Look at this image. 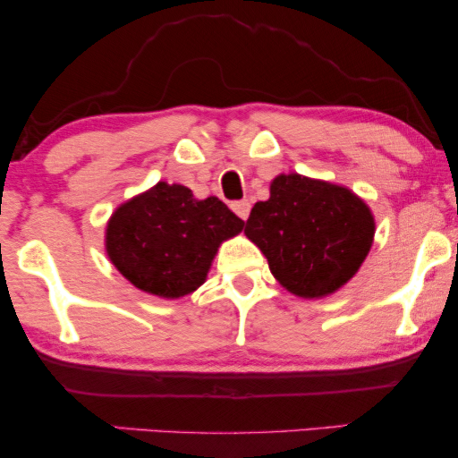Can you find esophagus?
<instances>
[{
	"label": "esophagus",
	"instance_id": "esophagus-1",
	"mask_svg": "<svg viewBox=\"0 0 458 458\" xmlns=\"http://www.w3.org/2000/svg\"><path fill=\"white\" fill-rule=\"evenodd\" d=\"M231 208H233L235 215L243 218V221H246V218L250 216V202H248V199H240V202H233V204H231Z\"/></svg>",
	"mask_w": 458,
	"mask_h": 458
}]
</instances>
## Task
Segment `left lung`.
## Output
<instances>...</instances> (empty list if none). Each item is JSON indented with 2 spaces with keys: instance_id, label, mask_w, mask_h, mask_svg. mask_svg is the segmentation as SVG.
Wrapping results in <instances>:
<instances>
[{
  "instance_id": "8db88e82",
  "label": "left lung",
  "mask_w": 458,
  "mask_h": 458,
  "mask_svg": "<svg viewBox=\"0 0 458 458\" xmlns=\"http://www.w3.org/2000/svg\"><path fill=\"white\" fill-rule=\"evenodd\" d=\"M273 277L298 298L331 296L359 273L375 237V216L348 187L281 173L256 202L246 231Z\"/></svg>"
}]
</instances>
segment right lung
Masks as SVG:
<instances>
[{
  "instance_id": "add662e5",
  "label": "right lung",
  "mask_w": 458,
  "mask_h": 458,
  "mask_svg": "<svg viewBox=\"0 0 458 458\" xmlns=\"http://www.w3.org/2000/svg\"><path fill=\"white\" fill-rule=\"evenodd\" d=\"M243 221L221 199L193 198L190 187L158 181L112 212L106 254L137 290L165 300L196 292L223 242Z\"/></svg>"
}]
</instances>
